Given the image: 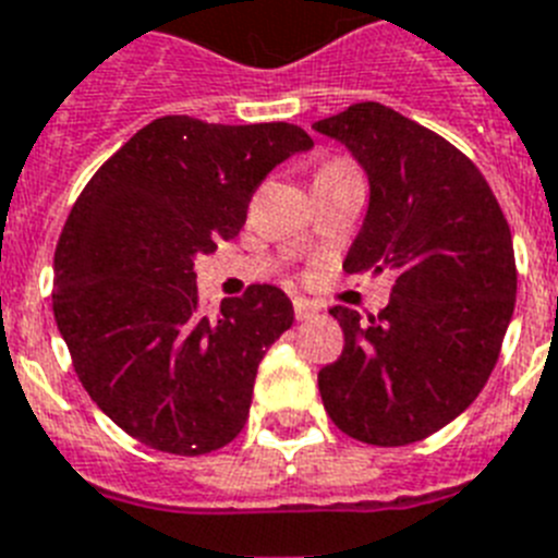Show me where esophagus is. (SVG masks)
I'll use <instances>...</instances> for the list:
<instances>
[{
    "label": "esophagus",
    "mask_w": 558,
    "mask_h": 558,
    "mask_svg": "<svg viewBox=\"0 0 558 558\" xmlns=\"http://www.w3.org/2000/svg\"><path fill=\"white\" fill-rule=\"evenodd\" d=\"M293 313H296L299 322H307V319H313L316 313H319V305H316V302H311V299L296 296L293 299Z\"/></svg>",
    "instance_id": "obj_1"
}]
</instances>
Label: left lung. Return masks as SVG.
I'll use <instances>...</instances> for the list:
<instances>
[{"mask_svg":"<svg viewBox=\"0 0 558 558\" xmlns=\"http://www.w3.org/2000/svg\"><path fill=\"white\" fill-rule=\"evenodd\" d=\"M313 131L342 142L371 182L348 274H393L390 302L367 322L330 307L342 356L319 371L342 434L379 448L427 439L485 388L517 302L508 219L476 165L379 102L351 105Z\"/></svg>","mask_w":558,"mask_h":558,"instance_id":"obj_1","label":"left lung"}]
</instances>
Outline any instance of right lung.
I'll return each mask as SVG.
<instances>
[{
  "mask_svg": "<svg viewBox=\"0 0 558 558\" xmlns=\"http://www.w3.org/2000/svg\"><path fill=\"white\" fill-rule=\"evenodd\" d=\"M311 147L288 122L162 117L73 202L53 253V316L82 388L147 448L202 456L242 434L259 362L293 305L251 284L202 316L193 259L236 236L262 179Z\"/></svg>",
  "mask_w": 558,
  "mask_h": 558,
  "instance_id": "obj_1",
  "label": "right lung"
}]
</instances>
